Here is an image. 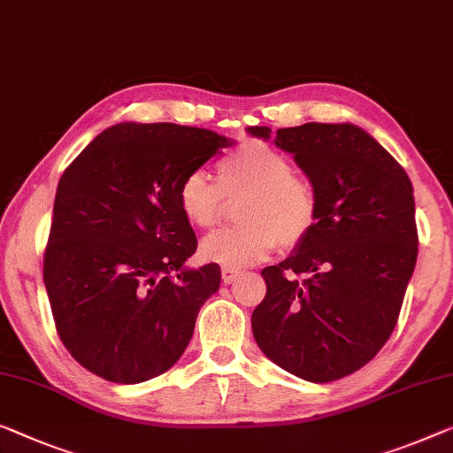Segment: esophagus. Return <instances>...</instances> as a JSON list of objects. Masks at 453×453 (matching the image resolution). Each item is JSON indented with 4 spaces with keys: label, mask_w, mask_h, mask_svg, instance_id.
Listing matches in <instances>:
<instances>
[{
    "label": "esophagus",
    "mask_w": 453,
    "mask_h": 453,
    "mask_svg": "<svg viewBox=\"0 0 453 453\" xmlns=\"http://www.w3.org/2000/svg\"><path fill=\"white\" fill-rule=\"evenodd\" d=\"M240 276V270H235V268H227V266H224L221 268V280L226 282V285H232V282L238 279Z\"/></svg>",
    "instance_id": "34e87169"
}]
</instances>
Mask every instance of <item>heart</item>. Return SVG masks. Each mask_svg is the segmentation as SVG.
I'll return each mask as SVG.
<instances>
[{
  "mask_svg": "<svg viewBox=\"0 0 453 453\" xmlns=\"http://www.w3.org/2000/svg\"><path fill=\"white\" fill-rule=\"evenodd\" d=\"M242 199V226L218 232L201 244L207 262L242 268L268 258L276 248L299 246L317 219V195L295 174L287 154L262 140H246L218 162V183L193 171L180 180L177 203L193 227L218 226L226 199Z\"/></svg>",
  "mask_w": 453,
  "mask_h": 453,
  "instance_id": "b5f03b06",
  "label": "heart"
}]
</instances>
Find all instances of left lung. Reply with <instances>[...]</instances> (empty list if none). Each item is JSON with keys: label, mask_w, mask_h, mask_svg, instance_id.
Segmentation results:
<instances>
[{"label": "left lung", "mask_w": 453, "mask_h": 453, "mask_svg": "<svg viewBox=\"0 0 453 453\" xmlns=\"http://www.w3.org/2000/svg\"><path fill=\"white\" fill-rule=\"evenodd\" d=\"M270 138V127H248ZM317 195V219L295 252L262 270L252 313L258 348L309 382H332L380 352L399 321L417 262L413 185L378 142L352 124L276 130ZM305 275V280L300 276Z\"/></svg>", "instance_id": "1"}]
</instances>
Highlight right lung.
I'll return each mask as SVG.
<instances>
[{"label":"right lung","mask_w":453,"mask_h":453,"mask_svg":"<svg viewBox=\"0 0 453 453\" xmlns=\"http://www.w3.org/2000/svg\"><path fill=\"white\" fill-rule=\"evenodd\" d=\"M229 144L203 127L118 124L66 166L42 274L60 342L89 372L138 384L183 356L221 270L183 266L197 238L177 193Z\"/></svg>","instance_id":"add662e5"}]
</instances>
